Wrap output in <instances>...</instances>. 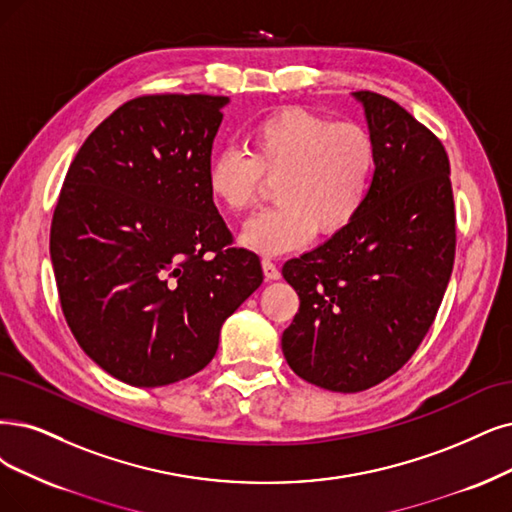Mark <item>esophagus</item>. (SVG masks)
<instances>
[{"label": "esophagus", "mask_w": 512, "mask_h": 512, "mask_svg": "<svg viewBox=\"0 0 512 512\" xmlns=\"http://www.w3.org/2000/svg\"><path fill=\"white\" fill-rule=\"evenodd\" d=\"M261 268H263V276H266L268 280H278L280 278V270L276 263L272 259H263L261 261Z\"/></svg>", "instance_id": "1"}]
</instances>
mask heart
<instances>
[{"label":"heart","mask_w":512,"mask_h":512,"mask_svg":"<svg viewBox=\"0 0 512 512\" xmlns=\"http://www.w3.org/2000/svg\"><path fill=\"white\" fill-rule=\"evenodd\" d=\"M249 156L223 149L206 168L211 202L230 215L257 204L263 179L276 181L272 211L246 223L240 242L261 255L306 246L316 232L333 238L356 221L369 200L377 168L371 132L331 122L306 107H280L246 132Z\"/></svg>","instance_id":"b5f03b06"}]
</instances>
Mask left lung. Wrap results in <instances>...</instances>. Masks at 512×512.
I'll list each match as a JSON object with an SVG mask.
<instances>
[{"mask_svg":"<svg viewBox=\"0 0 512 512\" xmlns=\"http://www.w3.org/2000/svg\"><path fill=\"white\" fill-rule=\"evenodd\" d=\"M352 97L377 147L369 200L348 230L282 266L299 295L282 352L301 380L333 392L367 390L409 361L456 257L443 143L392 99Z\"/></svg>","mask_w":512,"mask_h":512,"instance_id":"8db88e82","label":"left lung"}]
</instances>
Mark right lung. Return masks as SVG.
Here are the masks:
<instances>
[{"label":"right lung","instance_id":"right-lung-1","mask_svg":"<svg viewBox=\"0 0 512 512\" xmlns=\"http://www.w3.org/2000/svg\"><path fill=\"white\" fill-rule=\"evenodd\" d=\"M227 97L124 103L75 154L54 208L50 257L80 348L137 388L198 373L219 331L263 282L206 192Z\"/></svg>","mask_w":512,"mask_h":512}]
</instances>
